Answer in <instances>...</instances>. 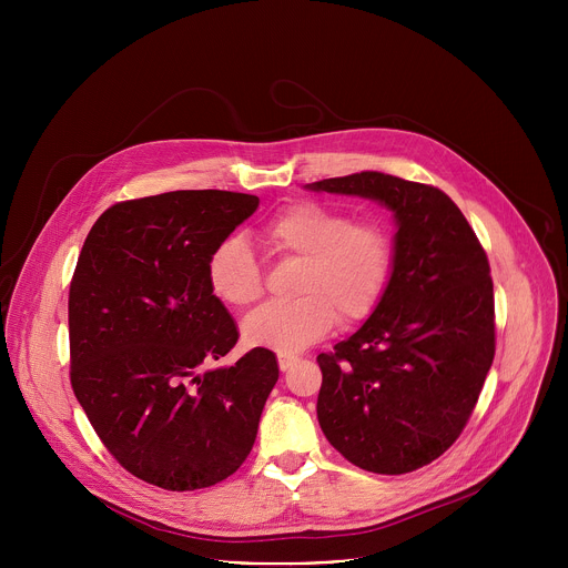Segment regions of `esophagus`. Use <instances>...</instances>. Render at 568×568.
I'll return each mask as SVG.
<instances>
[{
  "mask_svg": "<svg viewBox=\"0 0 568 568\" xmlns=\"http://www.w3.org/2000/svg\"><path fill=\"white\" fill-rule=\"evenodd\" d=\"M298 362V357H294V355H278V368L285 373V371H290V366H294Z\"/></svg>",
  "mask_w": 568,
  "mask_h": 568,
  "instance_id": "obj_1",
  "label": "esophagus"
}]
</instances>
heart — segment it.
Masks as SVG:
<instances>
[{"instance_id": "1", "label": "heart", "mask_w": 568, "mask_h": 568, "mask_svg": "<svg viewBox=\"0 0 568 568\" xmlns=\"http://www.w3.org/2000/svg\"><path fill=\"white\" fill-rule=\"evenodd\" d=\"M270 252L301 261L294 301L267 303L242 323L252 348L283 355L301 353L333 326L366 321L386 294L393 274V240L377 222H355L351 213L318 202L281 209L263 229ZM213 294L231 307H247L263 296V267L245 237H226L206 263Z\"/></svg>"}]
</instances>
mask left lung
<instances>
[{"label": "left lung", "mask_w": 568, "mask_h": 568, "mask_svg": "<svg viewBox=\"0 0 568 568\" xmlns=\"http://www.w3.org/2000/svg\"><path fill=\"white\" fill-rule=\"evenodd\" d=\"M305 189L368 197L393 211L390 283L364 326L316 357V418L353 465L414 471L460 436L493 366L488 256L440 189L375 171Z\"/></svg>", "instance_id": "obj_1"}]
</instances>
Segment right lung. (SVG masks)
I'll use <instances>...</instances> for the list:
<instances>
[{"label":"right lung","mask_w":568,"mask_h":568,"mask_svg":"<svg viewBox=\"0 0 568 568\" xmlns=\"http://www.w3.org/2000/svg\"><path fill=\"white\" fill-rule=\"evenodd\" d=\"M258 209L256 195L173 191L110 206L85 237L69 287L71 388L108 452L136 478L186 493L250 456L276 355L224 357L237 328L206 263Z\"/></svg>","instance_id":"obj_1"}]
</instances>
